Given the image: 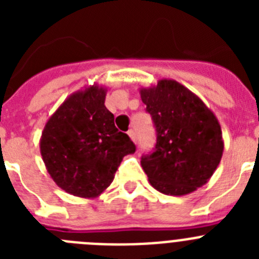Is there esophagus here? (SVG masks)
Here are the masks:
<instances>
[{
    "label": "esophagus",
    "instance_id": "obj_1",
    "mask_svg": "<svg viewBox=\"0 0 259 259\" xmlns=\"http://www.w3.org/2000/svg\"><path fill=\"white\" fill-rule=\"evenodd\" d=\"M128 136H130V139H131L134 143H136V135H135L134 130H130V131H128Z\"/></svg>",
    "mask_w": 259,
    "mask_h": 259
}]
</instances>
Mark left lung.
<instances>
[{"label":"left lung","instance_id":"1","mask_svg":"<svg viewBox=\"0 0 259 259\" xmlns=\"http://www.w3.org/2000/svg\"><path fill=\"white\" fill-rule=\"evenodd\" d=\"M140 96L157 131L155 150L141 158L153 188L168 196H185L206 184L224 149L215 114L172 79L143 87Z\"/></svg>","mask_w":259,"mask_h":259}]
</instances>
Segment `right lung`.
Returning <instances> with one entry per match:
<instances>
[{"label": "right lung", "mask_w": 259, "mask_h": 259, "mask_svg": "<svg viewBox=\"0 0 259 259\" xmlns=\"http://www.w3.org/2000/svg\"><path fill=\"white\" fill-rule=\"evenodd\" d=\"M105 85L84 87L68 96L48 119L40 153L59 188L81 198H96L114 180L123 157L136 148L119 132L105 106Z\"/></svg>", "instance_id": "obj_1"}]
</instances>
